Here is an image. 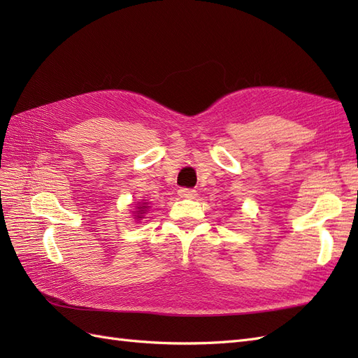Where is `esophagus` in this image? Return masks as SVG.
<instances>
[{"instance_id":"34e87169","label":"esophagus","mask_w":358,"mask_h":358,"mask_svg":"<svg viewBox=\"0 0 358 358\" xmlns=\"http://www.w3.org/2000/svg\"><path fill=\"white\" fill-rule=\"evenodd\" d=\"M178 195L181 196V198H195L198 194H196V190H194V189H186V187H181L180 190H178Z\"/></svg>"}]
</instances>
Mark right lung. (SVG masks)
<instances>
[{
    "label": "right lung",
    "instance_id": "right-lung-1",
    "mask_svg": "<svg viewBox=\"0 0 358 358\" xmlns=\"http://www.w3.org/2000/svg\"><path fill=\"white\" fill-rule=\"evenodd\" d=\"M148 208H150V206L146 204L145 201H143V203H142V204H139V207L136 208V212H134L136 219H142V217H143V213H146V210H148Z\"/></svg>",
    "mask_w": 358,
    "mask_h": 358
}]
</instances>
